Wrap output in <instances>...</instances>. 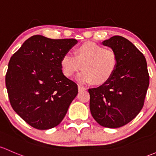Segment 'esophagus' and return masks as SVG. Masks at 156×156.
Returning <instances> with one entry per match:
<instances>
[{"label": "esophagus", "instance_id": "34e87169", "mask_svg": "<svg viewBox=\"0 0 156 156\" xmlns=\"http://www.w3.org/2000/svg\"><path fill=\"white\" fill-rule=\"evenodd\" d=\"M86 89V87H83V86H78V90L79 91H85V90Z\"/></svg>", "mask_w": 156, "mask_h": 156}]
</instances>
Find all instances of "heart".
I'll return each mask as SVG.
<instances>
[{
  "instance_id": "1",
  "label": "heart",
  "mask_w": 156,
  "mask_h": 156,
  "mask_svg": "<svg viewBox=\"0 0 156 156\" xmlns=\"http://www.w3.org/2000/svg\"><path fill=\"white\" fill-rule=\"evenodd\" d=\"M62 73L71 77L83 68L76 76V80L86 84L94 81L103 84L113 76L118 65V55L112 49L105 48L93 42H86L76 49L74 55L65 53L60 62Z\"/></svg>"
}]
</instances>
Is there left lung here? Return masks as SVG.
Here are the masks:
<instances>
[{
	"label": "left lung",
	"instance_id": "obj_1",
	"mask_svg": "<svg viewBox=\"0 0 156 156\" xmlns=\"http://www.w3.org/2000/svg\"><path fill=\"white\" fill-rule=\"evenodd\" d=\"M102 43L116 52L118 65L108 81L89 89L90 111L101 126L120 128L134 119L144 107L150 84L147 61L123 37L113 36Z\"/></svg>",
	"mask_w": 156,
	"mask_h": 156
}]
</instances>
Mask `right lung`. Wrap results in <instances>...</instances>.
Returning <instances> with one entry per match:
<instances>
[{"label": "right lung", "mask_w": 156, "mask_h": 156, "mask_svg": "<svg viewBox=\"0 0 156 156\" xmlns=\"http://www.w3.org/2000/svg\"><path fill=\"white\" fill-rule=\"evenodd\" d=\"M77 43L34 35L12 55L6 87L14 111L33 128L57 126L78 93L77 85L63 74L62 57Z\"/></svg>", "instance_id": "obj_1"}]
</instances>
